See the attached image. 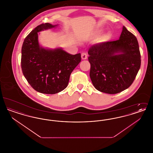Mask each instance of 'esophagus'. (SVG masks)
Here are the masks:
<instances>
[{
  "instance_id": "obj_1",
  "label": "esophagus",
  "mask_w": 153,
  "mask_h": 153,
  "mask_svg": "<svg viewBox=\"0 0 153 153\" xmlns=\"http://www.w3.org/2000/svg\"><path fill=\"white\" fill-rule=\"evenodd\" d=\"M81 58L82 59H87V54L85 53H82L81 54Z\"/></svg>"
}]
</instances>
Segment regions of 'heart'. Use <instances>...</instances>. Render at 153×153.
<instances>
[{
    "mask_svg": "<svg viewBox=\"0 0 153 153\" xmlns=\"http://www.w3.org/2000/svg\"><path fill=\"white\" fill-rule=\"evenodd\" d=\"M110 37H111V34L110 33H107L104 36V39L108 40V39H109V38H110Z\"/></svg>",
    "mask_w": 153,
    "mask_h": 153,
    "instance_id": "b5f03b06",
    "label": "heart"
}]
</instances>
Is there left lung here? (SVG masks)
<instances>
[{"label": "left lung", "mask_w": 153, "mask_h": 153, "mask_svg": "<svg viewBox=\"0 0 153 153\" xmlns=\"http://www.w3.org/2000/svg\"><path fill=\"white\" fill-rule=\"evenodd\" d=\"M88 53L92 84L104 93L116 94L130 87L140 67L138 40L124 26L119 39L94 45Z\"/></svg>", "instance_id": "obj_1"}]
</instances>
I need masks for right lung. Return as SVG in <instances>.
Returning <instances> with one entry per match:
<instances>
[{"label":"right lung","instance_id":"1","mask_svg":"<svg viewBox=\"0 0 153 153\" xmlns=\"http://www.w3.org/2000/svg\"><path fill=\"white\" fill-rule=\"evenodd\" d=\"M55 26L49 23L38 25L22 45V73L31 87L45 94H55L65 89L71 74L81 59L80 53L72 55L61 49L53 51L39 46L38 32Z\"/></svg>","mask_w":153,"mask_h":153}]
</instances>
